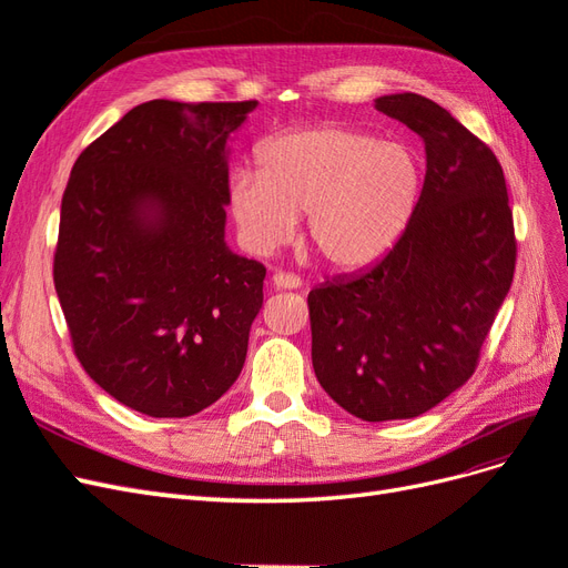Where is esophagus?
Listing matches in <instances>:
<instances>
[{"instance_id":"esophagus-1","label":"esophagus","mask_w":568,"mask_h":568,"mask_svg":"<svg viewBox=\"0 0 568 568\" xmlns=\"http://www.w3.org/2000/svg\"><path fill=\"white\" fill-rule=\"evenodd\" d=\"M272 286L280 291H291V288H301V277L291 272H274L272 274Z\"/></svg>"}]
</instances>
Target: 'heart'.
<instances>
[{
	"mask_svg": "<svg viewBox=\"0 0 568 568\" xmlns=\"http://www.w3.org/2000/svg\"><path fill=\"white\" fill-rule=\"evenodd\" d=\"M424 165L405 144L346 125L274 134L257 149V173L232 180L230 205L244 244L270 253L307 213V244L341 270L384 257L417 213Z\"/></svg>",
	"mask_w": 568,
	"mask_h": 568,
	"instance_id": "heart-1",
	"label": "heart"
}]
</instances>
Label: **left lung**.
<instances>
[{"label":"left lung","instance_id":"8db88e82","mask_svg":"<svg viewBox=\"0 0 568 568\" xmlns=\"http://www.w3.org/2000/svg\"><path fill=\"white\" fill-rule=\"evenodd\" d=\"M376 109L426 146L424 192L382 261L307 294L322 388L365 422L412 419L476 372L507 296L517 236L503 165L486 142L422 94Z\"/></svg>","mask_w":568,"mask_h":568}]
</instances>
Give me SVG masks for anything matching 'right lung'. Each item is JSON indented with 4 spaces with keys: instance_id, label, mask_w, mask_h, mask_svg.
I'll list each match as a JSON object with an SVG mask.
<instances>
[{
    "instance_id": "1",
    "label": "right lung",
    "mask_w": 568,
    "mask_h": 568,
    "mask_svg": "<svg viewBox=\"0 0 568 568\" xmlns=\"http://www.w3.org/2000/svg\"><path fill=\"white\" fill-rule=\"evenodd\" d=\"M255 106L146 101L68 178L54 286L73 351L142 415L192 417L242 374L265 267L225 244L227 136Z\"/></svg>"
}]
</instances>
